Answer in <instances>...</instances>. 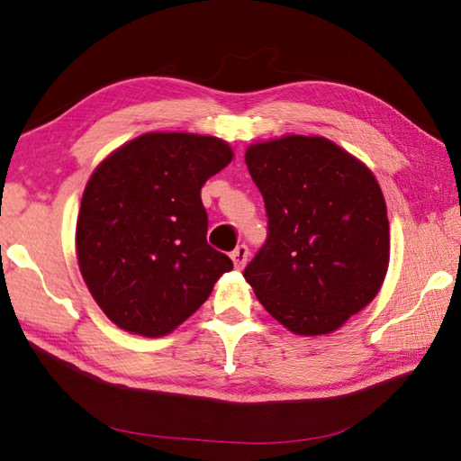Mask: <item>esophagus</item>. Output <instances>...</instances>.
<instances>
[{
  "instance_id": "obj_1",
  "label": "esophagus",
  "mask_w": 461,
  "mask_h": 461,
  "mask_svg": "<svg viewBox=\"0 0 461 461\" xmlns=\"http://www.w3.org/2000/svg\"><path fill=\"white\" fill-rule=\"evenodd\" d=\"M248 258H249V249L246 246H238L231 251V261H233V266H236V269L246 267Z\"/></svg>"
}]
</instances>
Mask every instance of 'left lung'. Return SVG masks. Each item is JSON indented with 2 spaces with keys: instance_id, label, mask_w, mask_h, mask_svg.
<instances>
[{
  "instance_id": "8db88e82",
  "label": "left lung",
  "mask_w": 461,
  "mask_h": 461,
  "mask_svg": "<svg viewBox=\"0 0 461 461\" xmlns=\"http://www.w3.org/2000/svg\"><path fill=\"white\" fill-rule=\"evenodd\" d=\"M269 236L243 277L295 335L335 332L378 295L390 261L380 185L325 136L285 134L248 146Z\"/></svg>"
}]
</instances>
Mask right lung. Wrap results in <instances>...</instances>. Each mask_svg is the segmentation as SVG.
<instances>
[{
	"label": "right lung",
	"mask_w": 461,
	"mask_h": 461,
	"mask_svg": "<svg viewBox=\"0 0 461 461\" xmlns=\"http://www.w3.org/2000/svg\"><path fill=\"white\" fill-rule=\"evenodd\" d=\"M231 158L218 136L146 132L96 166L77 218V259L116 327L149 339L170 335L233 269L205 241L200 195Z\"/></svg>",
	"instance_id": "obj_1"
}]
</instances>
